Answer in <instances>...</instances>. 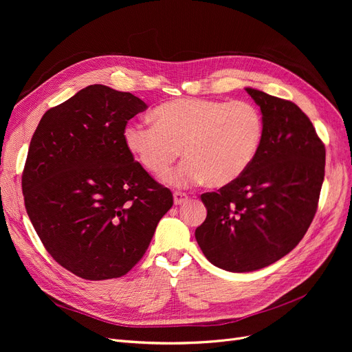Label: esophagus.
Masks as SVG:
<instances>
[{"label":"esophagus","instance_id":"esophagus-1","mask_svg":"<svg viewBox=\"0 0 352 352\" xmlns=\"http://www.w3.org/2000/svg\"><path fill=\"white\" fill-rule=\"evenodd\" d=\"M187 201H188V195H187L186 192H179V191H175V192H174V204H175V206L186 204Z\"/></svg>","mask_w":352,"mask_h":352}]
</instances>
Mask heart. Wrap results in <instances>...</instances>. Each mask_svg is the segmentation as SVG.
<instances>
[{
  "mask_svg": "<svg viewBox=\"0 0 352 352\" xmlns=\"http://www.w3.org/2000/svg\"><path fill=\"white\" fill-rule=\"evenodd\" d=\"M153 118L126 122L122 140L154 175L168 173L182 150L187 160L165 177L175 187L230 186L250 168L264 137L261 111L248 101L178 98L158 105Z\"/></svg>",
  "mask_w": 352,
  "mask_h": 352,
  "instance_id": "obj_1",
  "label": "heart"
}]
</instances>
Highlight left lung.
<instances>
[{
	"mask_svg": "<svg viewBox=\"0 0 352 352\" xmlns=\"http://www.w3.org/2000/svg\"><path fill=\"white\" fill-rule=\"evenodd\" d=\"M245 89L264 118L260 151L243 177L201 195L207 218L195 230L207 260L231 272L268 267L298 245L317 212L325 174V145L301 108Z\"/></svg>",
	"mask_w": 352,
	"mask_h": 352,
	"instance_id": "obj_1",
	"label": "left lung"
}]
</instances>
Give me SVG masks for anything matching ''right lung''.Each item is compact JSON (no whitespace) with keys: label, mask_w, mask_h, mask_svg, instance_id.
I'll return each instance as SVG.
<instances>
[{"label":"right lung","mask_w":352,"mask_h":352,"mask_svg":"<svg viewBox=\"0 0 352 352\" xmlns=\"http://www.w3.org/2000/svg\"><path fill=\"white\" fill-rule=\"evenodd\" d=\"M145 109L131 92L94 84L50 108L31 138L27 214L54 260L84 280L125 275L174 204L122 140L124 125Z\"/></svg>","instance_id":"right-lung-1"}]
</instances>
